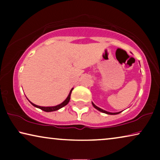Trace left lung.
<instances>
[{
    "label": "left lung",
    "instance_id": "8db88e82",
    "mask_svg": "<svg viewBox=\"0 0 160 160\" xmlns=\"http://www.w3.org/2000/svg\"><path fill=\"white\" fill-rule=\"evenodd\" d=\"M92 106H94V108H95L96 109H97V110L100 111H101V112H102V113H107V114H111V115H116V114H118V113H121V111H120V112H117V113H111V112H108V111H105V110H102V108H99V107L96 106L92 102Z\"/></svg>",
    "mask_w": 160,
    "mask_h": 160
}]
</instances>
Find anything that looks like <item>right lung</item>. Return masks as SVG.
<instances>
[{"mask_svg":"<svg viewBox=\"0 0 160 160\" xmlns=\"http://www.w3.org/2000/svg\"><path fill=\"white\" fill-rule=\"evenodd\" d=\"M72 90H73V89H71V90L70 91V93L66 99H65L64 101H63L62 103L58 105V106H49V107H43V106H37V105L32 103L30 101V103H31L32 106L36 107V108H38L41 109V110L43 111H46V112H51V111H57V110H59V109L62 108V107H64L65 106H66V105L68 103L69 101H70V99H71V92H72Z\"/></svg>","mask_w":160,"mask_h":160,"instance_id":"right-lung-1","label":"right lung"}]
</instances>
